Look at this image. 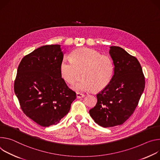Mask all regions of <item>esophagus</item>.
Here are the masks:
<instances>
[{"label":"esophagus","instance_id":"34e87169","mask_svg":"<svg viewBox=\"0 0 160 160\" xmlns=\"http://www.w3.org/2000/svg\"><path fill=\"white\" fill-rule=\"evenodd\" d=\"M85 95L84 94H82V93H76V97L78 98H82L84 97Z\"/></svg>","mask_w":160,"mask_h":160}]
</instances>
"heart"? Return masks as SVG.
<instances>
[{"label":"heart","mask_w":160,"mask_h":160,"mask_svg":"<svg viewBox=\"0 0 160 160\" xmlns=\"http://www.w3.org/2000/svg\"><path fill=\"white\" fill-rule=\"evenodd\" d=\"M62 77L72 85L83 76L81 81L74 86L78 92L103 90L111 82L114 71L112 60L108 55H101L97 50L80 48L70 55V60L63 58L60 63Z\"/></svg>","instance_id":"1"}]
</instances>
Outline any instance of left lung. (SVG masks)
<instances>
[{"label":"left lung","mask_w":160,"mask_h":160,"mask_svg":"<svg viewBox=\"0 0 160 160\" xmlns=\"http://www.w3.org/2000/svg\"><path fill=\"white\" fill-rule=\"evenodd\" d=\"M114 71L110 83L97 95L89 111L98 125L113 127L125 122L133 113L145 88V78L138 60L125 49L111 46Z\"/></svg>","instance_id":"obj_1"}]
</instances>
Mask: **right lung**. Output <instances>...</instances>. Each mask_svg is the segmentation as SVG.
Masks as SVG:
<instances>
[{
	"label": "right lung",
	"mask_w": 160,
	"mask_h": 160,
	"mask_svg": "<svg viewBox=\"0 0 160 160\" xmlns=\"http://www.w3.org/2000/svg\"><path fill=\"white\" fill-rule=\"evenodd\" d=\"M60 45L41 46L25 56L17 70L14 90L25 114L38 125H57L67 115L76 93L62 78Z\"/></svg>",
	"instance_id": "right-lung-1"
}]
</instances>
